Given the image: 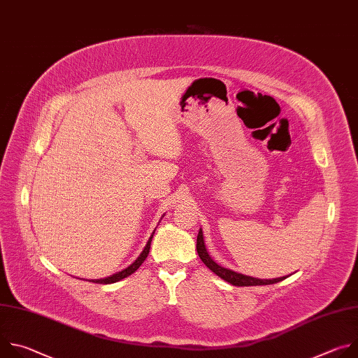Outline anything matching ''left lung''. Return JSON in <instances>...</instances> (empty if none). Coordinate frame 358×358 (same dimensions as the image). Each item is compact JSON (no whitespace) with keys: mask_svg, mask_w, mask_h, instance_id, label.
<instances>
[{"mask_svg":"<svg viewBox=\"0 0 358 358\" xmlns=\"http://www.w3.org/2000/svg\"><path fill=\"white\" fill-rule=\"evenodd\" d=\"M196 252L199 255L201 261L206 264V266L208 269H211L215 275H218L221 279L227 280L228 283L234 285V286H261V285H273L278 283L283 279H286V276L283 278H276V279H258V278H252V276H246L238 272H234L231 269H227L221 265H218L217 262L213 261V258L208 255L206 243H203V235H202V229H199L198 236H196Z\"/></svg>","mask_w":358,"mask_h":358,"instance_id":"left-lung-1","label":"left lung"}]
</instances>
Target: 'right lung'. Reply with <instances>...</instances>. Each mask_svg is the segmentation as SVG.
Masks as SVG:
<instances>
[{
	"mask_svg": "<svg viewBox=\"0 0 358 358\" xmlns=\"http://www.w3.org/2000/svg\"><path fill=\"white\" fill-rule=\"evenodd\" d=\"M155 232H156V229L152 231V234H151V236L148 238V241H147V243H145L143 252L138 255V258H137L130 266H127L126 269H123V271H120V272H117V273H115V275H112V276H108V278H105V279H93L92 282H93V283H101V285H109V283L119 282V280H122V279L130 276L131 273H134V272L140 268V265L145 261V258H147V255H148V252H150V243H151V239H152V235H155Z\"/></svg>",
	"mask_w": 358,
	"mask_h": 358,
	"instance_id": "add662e5",
	"label": "right lung"
}]
</instances>
